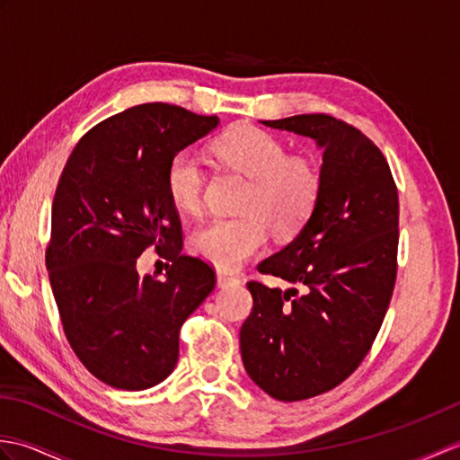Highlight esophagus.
<instances>
[{
    "mask_svg": "<svg viewBox=\"0 0 460 460\" xmlns=\"http://www.w3.org/2000/svg\"><path fill=\"white\" fill-rule=\"evenodd\" d=\"M239 282V279L235 275H231V272H225V270H217V287H229V285H235Z\"/></svg>",
    "mask_w": 460,
    "mask_h": 460,
    "instance_id": "34e87169",
    "label": "esophagus"
}]
</instances>
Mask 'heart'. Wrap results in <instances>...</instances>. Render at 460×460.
I'll return each mask as SVG.
<instances>
[{
  "instance_id": "b5f03b06",
  "label": "heart",
  "mask_w": 460,
  "mask_h": 460,
  "mask_svg": "<svg viewBox=\"0 0 460 460\" xmlns=\"http://www.w3.org/2000/svg\"><path fill=\"white\" fill-rule=\"evenodd\" d=\"M225 168L249 178L237 217H217L195 229L190 247L221 270H237L262 251L269 227L279 237L295 235L316 211L324 173L312 154H288L279 136L252 124H239L213 142ZM165 193L181 213L203 208L205 170L193 150L175 152L164 173Z\"/></svg>"
}]
</instances>
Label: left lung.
I'll list each match as a JSON object with an SVG mask.
<instances>
[{"label":"left lung","mask_w":460,"mask_h":460,"mask_svg":"<svg viewBox=\"0 0 460 460\" xmlns=\"http://www.w3.org/2000/svg\"><path fill=\"white\" fill-rule=\"evenodd\" d=\"M262 124L324 148L316 211L257 267L300 292L249 280L252 310L241 328L251 379L270 397L300 402L340 385L374 346L397 279L399 195L385 155L356 126L330 114Z\"/></svg>","instance_id":"8db88e82"}]
</instances>
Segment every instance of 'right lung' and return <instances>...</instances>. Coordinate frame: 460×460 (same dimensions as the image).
Segmentation results:
<instances>
[{"instance_id": "add662e5", "label": "right lung", "mask_w": 460, "mask_h": 460, "mask_svg": "<svg viewBox=\"0 0 460 460\" xmlns=\"http://www.w3.org/2000/svg\"><path fill=\"white\" fill-rule=\"evenodd\" d=\"M217 122L168 102L134 106L93 126L58 178L49 280L68 344L106 385L138 392L168 377L181 324L215 288L208 262L181 252L164 173ZM150 246L172 261L162 281L135 270Z\"/></svg>"}]
</instances>
